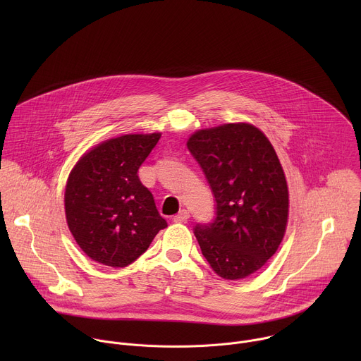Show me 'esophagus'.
I'll list each match as a JSON object with an SVG mask.
<instances>
[{
  "label": "esophagus",
  "mask_w": 361,
  "mask_h": 361,
  "mask_svg": "<svg viewBox=\"0 0 361 361\" xmlns=\"http://www.w3.org/2000/svg\"><path fill=\"white\" fill-rule=\"evenodd\" d=\"M188 219H190V213L187 210H181L178 214L174 216L173 221L174 223H185Z\"/></svg>",
  "instance_id": "1"
}]
</instances>
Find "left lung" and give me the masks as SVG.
Segmentation results:
<instances>
[{
  "label": "left lung",
  "mask_w": 361,
  "mask_h": 361,
  "mask_svg": "<svg viewBox=\"0 0 361 361\" xmlns=\"http://www.w3.org/2000/svg\"><path fill=\"white\" fill-rule=\"evenodd\" d=\"M187 147L207 178L216 217L194 235L214 273L240 280L277 251L287 226L288 188L269 138L251 124L194 133Z\"/></svg>",
  "instance_id": "left-lung-1"
}]
</instances>
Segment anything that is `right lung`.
Returning <instances> with one entry per match:
<instances>
[{
	"mask_svg": "<svg viewBox=\"0 0 361 361\" xmlns=\"http://www.w3.org/2000/svg\"><path fill=\"white\" fill-rule=\"evenodd\" d=\"M161 134H127L98 144L80 159L66 187V217L91 260L126 267L167 227L138 169Z\"/></svg>",
	"mask_w": 361,
	"mask_h": 361,
	"instance_id": "right-lung-1",
	"label": "right lung"
}]
</instances>
